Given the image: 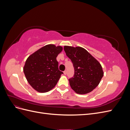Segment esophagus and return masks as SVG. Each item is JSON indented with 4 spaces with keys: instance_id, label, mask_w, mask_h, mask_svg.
<instances>
[{
    "instance_id": "esophagus-1",
    "label": "esophagus",
    "mask_w": 130,
    "mask_h": 130,
    "mask_svg": "<svg viewBox=\"0 0 130 130\" xmlns=\"http://www.w3.org/2000/svg\"><path fill=\"white\" fill-rule=\"evenodd\" d=\"M63 73H64V75H66V74H67V71H66V70H65V71L63 72Z\"/></svg>"
}]
</instances>
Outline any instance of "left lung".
<instances>
[{
  "instance_id": "8db88e82",
  "label": "left lung",
  "mask_w": 130,
  "mask_h": 130,
  "mask_svg": "<svg viewBox=\"0 0 130 130\" xmlns=\"http://www.w3.org/2000/svg\"><path fill=\"white\" fill-rule=\"evenodd\" d=\"M64 50L74 67V77L69 79L70 87L78 94L92 92L99 84L104 75L101 64L82 47L65 45Z\"/></svg>"
}]
</instances>
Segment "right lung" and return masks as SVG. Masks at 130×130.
Listing matches in <instances>:
<instances>
[{"mask_svg":"<svg viewBox=\"0 0 130 130\" xmlns=\"http://www.w3.org/2000/svg\"><path fill=\"white\" fill-rule=\"evenodd\" d=\"M62 50L61 46L48 44L26 59L23 71L28 83L36 91L48 92L56 85L63 74L58 70L56 57Z\"/></svg>","mask_w":130,"mask_h":130,"instance_id":"obj_1","label":"right lung"}]
</instances>
